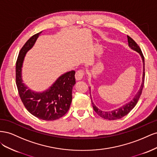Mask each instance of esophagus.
Segmentation results:
<instances>
[{"label": "esophagus", "instance_id": "obj_1", "mask_svg": "<svg viewBox=\"0 0 157 157\" xmlns=\"http://www.w3.org/2000/svg\"><path fill=\"white\" fill-rule=\"evenodd\" d=\"M83 77H84V73H83V71L81 70L78 71L75 74V78L77 80H82L83 78Z\"/></svg>", "mask_w": 157, "mask_h": 157}]
</instances>
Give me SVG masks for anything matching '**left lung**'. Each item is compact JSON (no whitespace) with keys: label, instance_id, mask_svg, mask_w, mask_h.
<instances>
[{"label":"left lung","instance_id":"8db88e82","mask_svg":"<svg viewBox=\"0 0 157 157\" xmlns=\"http://www.w3.org/2000/svg\"><path fill=\"white\" fill-rule=\"evenodd\" d=\"M128 37V46L130 47V49L132 50H134L136 52H137L141 56V58L142 59V62H143V76H142V82L141 84V86L140 89L138 90V92H137L135 96L133 98L132 100H130L129 102L126 103L124 105H123L121 106L120 107H118L117 109H114V110L112 111H102L100 109H99L98 107H96V105H95L93 102L92 98V95H91V90H90V98H91V101L92 106L94 108V110L96 111V113L98 114L99 116H100L101 117L105 118V119L108 120H117V119H120V118H122L123 117L126 116L129 113L134 107L136 106L137 104V101H138L139 99L140 98L141 94L142 93V90H143L144 88V80H145V61H144V57L143 56V54H142L141 50L139 46L137 44L136 42L133 40L131 37L129 36H127ZM90 90V87L89 88Z\"/></svg>","mask_w":157,"mask_h":157}]
</instances>
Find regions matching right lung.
<instances>
[{"instance_id": "add662e5", "label": "right lung", "mask_w": 157, "mask_h": 157, "mask_svg": "<svg viewBox=\"0 0 157 157\" xmlns=\"http://www.w3.org/2000/svg\"><path fill=\"white\" fill-rule=\"evenodd\" d=\"M42 31L32 36L22 47L16 66V85L23 105L33 116L44 121H55L65 115L72 101L73 88L75 84V71L61 75L46 90L35 92L23 83L22 67L27 52L30 50Z\"/></svg>"}]
</instances>
